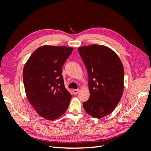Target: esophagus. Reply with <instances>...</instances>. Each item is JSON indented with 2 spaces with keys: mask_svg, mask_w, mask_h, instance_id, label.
I'll return each instance as SVG.
<instances>
[{
  "mask_svg": "<svg viewBox=\"0 0 151 151\" xmlns=\"http://www.w3.org/2000/svg\"><path fill=\"white\" fill-rule=\"evenodd\" d=\"M79 89H73L72 90V92L74 94H77L79 93Z\"/></svg>",
  "mask_w": 151,
  "mask_h": 151,
  "instance_id": "1",
  "label": "esophagus"
}]
</instances>
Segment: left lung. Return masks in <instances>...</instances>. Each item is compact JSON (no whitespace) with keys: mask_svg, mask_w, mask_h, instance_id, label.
<instances>
[{"mask_svg":"<svg viewBox=\"0 0 151 151\" xmlns=\"http://www.w3.org/2000/svg\"><path fill=\"white\" fill-rule=\"evenodd\" d=\"M88 74L89 99L83 103L87 113L98 119L113 111L124 88V70L118 55L104 45L78 48Z\"/></svg>","mask_w":151,"mask_h":151,"instance_id":"obj_1","label":"left lung"}]
</instances>
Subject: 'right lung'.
<instances>
[{"label":"right lung","mask_w":151,"mask_h":151,"mask_svg":"<svg viewBox=\"0 0 151 151\" xmlns=\"http://www.w3.org/2000/svg\"><path fill=\"white\" fill-rule=\"evenodd\" d=\"M73 49L43 45L35 50L24 66L22 76L27 99L46 120L57 119L69 105L72 95L65 88L62 68Z\"/></svg>","instance_id":"add662e5"}]
</instances>
